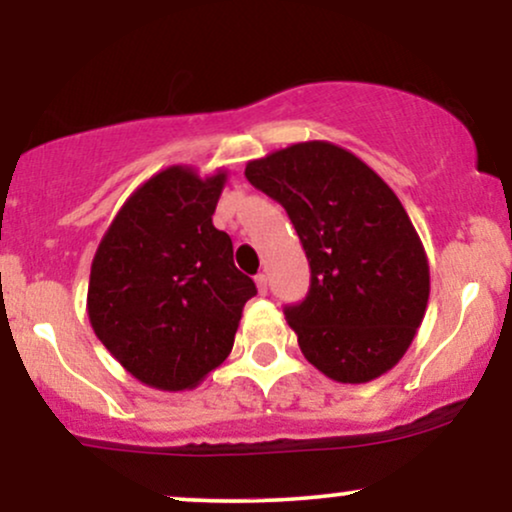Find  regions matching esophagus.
<instances>
[{
  "label": "esophagus",
  "mask_w": 512,
  "mask_h": 512,
  "mask_svg": "<svg viewBox=\"0 0 512 512\" xmlns=\"http://www.w3.org/2000/svg\"><path fill=\"white\" fill-rule=\"evenodd\" d=\"M255 284H257V291H260V296H264V293H267V274H257Z\"/></svg>",
  "instance_id": "34e87169"
}]
</instances>
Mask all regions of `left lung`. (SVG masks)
<instances>
[{"label": "left lung", "instance_id": "8db88e82", "mask_svg": "<svg viewBox=\"0 0 512 512\" xmlns=\"http://www.w3.org/2000/svg\"><path fill=\"white\" fill-rule=\"evenodd\" d=\"M245 178L286 209L310 289L284 315L303 356L337 383H368L407 354L431 276L419 233L387 182L351 151L303 142L257 158Z\"/></svg>", "mask_w": 512, "mask_h": 512}]
</instances>
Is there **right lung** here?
Here are the masks:
<instances>
[{
	"label": "right lung",
	"instance_id": "right-lung-1",
	"mask_svg": "<svg viewBox=\"0 0 512 512\" xmlns=\"http://www.w3.org/2000/svg\"><path fill=\"white\" fill-rule=\"evenodd\" d=\"M226 173L170 166L132 192L105 231L88 279V320L127 373L192 390L231 354L255 281L211 223Z\"/></svg>",
	"mask_w": 512,
	"mask_h": 512
}]
</instances>
